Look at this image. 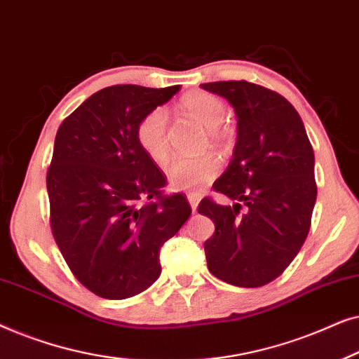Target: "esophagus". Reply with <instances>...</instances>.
Listing matches in <instances>:
<instances>
[{
    "mask_svg": "<svg viewBox=\"0 0 359 359\" xmlns=\"http://www.w3.org/2000/svg\"><path fill=\"white\" fill-rule=\"evenodd\" d=\"M188 201H189L191 209H193V212H196V210H198V204H199V196L198 194H188Z\"/></svg>",
    "mask_w": 359,
    "mask_h": 359,
    "instance_id": "1",
    "label": "esophagus"
}]
</instances>
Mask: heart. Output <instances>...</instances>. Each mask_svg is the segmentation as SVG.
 I'll return each mask as SVG.
<instances>
[{
	"label": "heart",
	"mask_w": 359,
	"mask_h": 359,
	"mask_svg": "<svg viewBox=\"0 0 359 359\" xmlns=\"http://www.w3.org/2000/svg\"><path fill=\"white\" fill-rule=\"evenodd\" d=\"M180 109L184 116L204 126L210 140L224 142L230 137V127L224 122L227 107L215 95L208 91L189 93L181 100ZM135 134L142 150L155 163H165L170 158L168 112L163 107H156L142 117ZM219 166L214 155L180 156L171 161L166 176L175 189L198 191L217 176Z\"/></svg>",
	"instance_id": "1"
}]
</instances>
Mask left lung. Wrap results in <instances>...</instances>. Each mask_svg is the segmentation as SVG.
Returning a JSON list of instances; mask_svg holds the SVG:
<instances>
[{
  "label": "left lung",
  "instance_id": "1",
  "mask_svg": "<svg viewBox=\"0 0 359 359\" xmlns=\"http://www.w3.org/2000/svg\"><path fill=\"white\" fill-rule=\"evenodd\" d=\"M201 88L225 97L238 119L232 161L212 186L235 204L204 198L198 208L215 225L204 243L208 268L233 286H264L291 264L311 229L317 199L312 145L301 116L276 91L245 80Z\"/></svg>",
  "mask_w": 359,
  "mask_h": 359
}]
</instances>
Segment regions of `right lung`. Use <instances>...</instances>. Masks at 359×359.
<instances>
[{"label": "right lung", "instance_id": "right-lung-1", "mask_svg": "<svg viewBox=\"0 0 359 359\" xmlns=\"http://www.w3.org/2000/svg\"><path fill=\"white\" fill-rule=\"evenodd\" d=\"M180 85H116L78 106L57 130L47 193L50 229L73 276L119 301L150 287L160 250L191 215L184 194H163L166 176L137 142L140 119Z\"/></svg>", "mask_w": 359, "mask_h": 359}]
</instances>
